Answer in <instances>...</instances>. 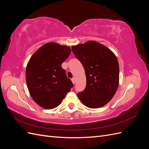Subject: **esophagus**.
I'll list each match as a JSON object with an SVG mask.
<instances>
[{"instance_id":"obj_1","label":"esophagus","mask_w":149,"mask_h":149,"mask_svg":"<svg viewBox=\"0 0 149 149\" xmlns=\"http://www.w3.org/2000/svg\"><path fill=\"white\" fill-rule=\"evenodd\" d=\"M71 81H72V83H73L74 84H75V82H76V81H75V78H72L71 79Z\"/></svg>"}]
</instances>
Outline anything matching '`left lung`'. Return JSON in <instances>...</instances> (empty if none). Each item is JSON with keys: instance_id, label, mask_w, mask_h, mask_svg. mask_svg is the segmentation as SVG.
I'll use <instances>...</instances> for the list:
<instances>
[{"instance_id": "8db88e82", "label": "left lung", "mask_w": 149, "mask_h": 149, "mask_svg": "<svg viewBox=\"0 0 149 149\" xmlns=\"http://www.w3.org/2000/svg\"><path fill=\"white\" fill-rule=\"evenodd\" d=\"M74 55L85 70L86 86L77 96L89 108L101 107L113 97L119 86V66L115 54L95 41L72 46Z\"/></svg>"}]
</instances>
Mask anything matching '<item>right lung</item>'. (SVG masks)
Here are the masks:
<instances>
[{"label": "right lung", "instance_id": "add662e5", "mask_svg": "<svg viewBox=\"0 0 149 149\" xmlns=\"http://www.w3.org/2000/svg\"><path fill=\"white\" fill-rule=\"evenodd\" d=\"M71 52L66 45L49 42L38 48L28 62L25 76L29 91L33 100L45 109L59 106L73 87L61 68Z\"/></svg>", "mask_w": 149, "mask_h": 149}]
</instances>
